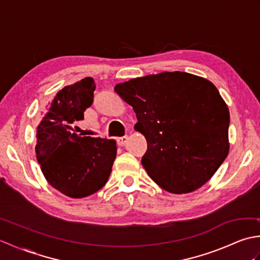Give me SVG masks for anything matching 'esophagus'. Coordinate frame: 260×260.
I'll return each instance as SVG.
<instances>
[{"instance_id":"34e87169","label":"esophagus","mask_w":260,"mask_h":260,"mask_svg":"<svg viewBox=\"0 0 260 260\" xmlns=\"http://www.w3.org/2000/svg\"><path fill=\"white\" fill-rule=\"evenodd\" d=\"M128 141V136H121V137H118L117 139V144L119 145V146H123V145H125V143Z\"/></svg>"}]
</instances>
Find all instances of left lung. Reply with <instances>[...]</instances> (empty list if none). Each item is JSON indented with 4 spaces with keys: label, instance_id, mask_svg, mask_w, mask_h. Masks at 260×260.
I'll use <instances>...</instances> for the list:
<instances>
[{
    "label": "left lung",
    "instance_id": "1",
    "mask_svg": "<svg viewBox=\"0 0 260 260\" xmlns=\"http://www.w3.org/2000/svg\"><path fill=\"white\" fill-rule=\"evenodd\" d=\"M145 136L142 165L165 191L189 193L212 178L229 153V109L208 79L182 71L115 86Z\"/></svg>",
    "mask_w": 260,
    "mask_h": 260
}]
</instances>
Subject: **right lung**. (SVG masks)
Returning <instances> with one entry per match:
<instances>
[{
  "instance_id": "right-lung-1",
  "label": "right lung",
  "mask_w": 260,
  "mask_h": 260,
  "mask_svg": "<svg viewBox=\"0 0 260 260\" xmlns=\"http://www.w3.org/2000/svg\"><path fill=\"white\" fill-rule=\"evenodd\" d=\"M95 88L91 77L62 88L37 127L36 154L43 175L74 199L91 196L106 184L117 151L114 140L71 132L91 106Z\"/></svg>"
}]
</instances>
